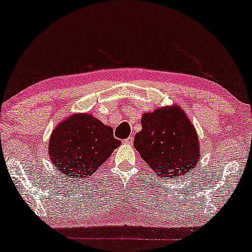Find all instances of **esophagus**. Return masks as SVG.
<instances>
[{
	"label": "esophagus",
	"instance_id": "obj_1",
	"mask_svg": "<svg viewBox=\"0 0 252 252\" xmlns=\"http://www.w3.org/2000/svg\"><path fill=\"white\" fill-rule=\"evenodd\" d=\"M133 137H128V138H126V139H124L123 140V143L124 144H127V145H130V144H133Z\"/></svg>",
	"mask_w": 252,
	"mask_h": 252
}]
</instances>
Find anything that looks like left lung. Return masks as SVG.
Masks as SVG:
<instances>
[{
  "instance_id": "8db88e82",
  "label": "left lung",
  "mask_w": 252,
  "mask_h": 252,
  "mask_svg": "<svg viewBox=\"0 0 252 252\" xmlns=\"http://www.w3.org/2000/svg\"><path fill=\"white\" fill-rule=\"evenodd\" d=\"M142 127L135 136L134 147L151 169L170 178L190 173L200 157L199 142L178 106L144 114Z\"/></svg>"
}]
</instances>
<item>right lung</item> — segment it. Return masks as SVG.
Instances as JSON below:
<instances>
[{
	"mask_svg": "<svg viewBox=\"0 0 252 252\" xmlns=\"http://www.w3.org/2000/svg\"><path fill=\"white\" fill-rule=\"evenodd\" d=\"M121 144L114 138L112 127L92 115L81 114L56 127L48 152L53 164L67 178H83L94 173Z\"/></svg>",
	"mask_w": 252,
	"mask_h": 252,
	"instance_id": "obj_1",
	"label": "right lung"
}]
</instances>
